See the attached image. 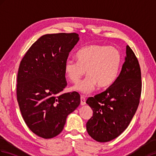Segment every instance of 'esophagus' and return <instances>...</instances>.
I'll return each mask as SVG.
<instances>
[{
  "label": "esophagus",
  "mask_w": 156,
  "mask_h": 156,
  "mask_svg": "<svg viewBox=\"0 0 156 156\" xmlns=\"http://www.w3.org/2000/svg\"><path fill=\"white\" fill-rule=\"evenodd\" d=\"M80 104L81 106H84L86 104V98L82 96L80 97Z\"/></svg>",
  "instance_id": "esophagus-1"
}]
</instances>
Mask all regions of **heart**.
Wrapping results in <instances>:
<instances>
[{"label":"heart","mask_w":156,"mask_h":156,"mask_svg":"<svg viewBox=\"0 0 156 156\" xmlns=\"http://www.w3.org/2000/svg\"><path fill=\"white\" fill-rule=\"evenodd\" d=\"M78 61L68 59L64 72L72 83H77L86 71V78L72 88L88 94L96 89L107 88L116 80L122 65V56L114 47L91 44L81 48L76 54Z\"/></svg>","instance_id":"1"}]
</instances>
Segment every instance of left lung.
Instances as JSON below:
<instances>
[{"label":"left lung","instance_id":"obj_1","mask_svg":"<svg viewBox=\"0 0 156 156\" xmlns=\"http://www.w3.org/2000/svg\"><path fill=\"white\" fill-rule=\"evenodd\" d=\"M142 91L141 70L132 50L126 46V56L120 73L106 91L86 100L93 115L86 129L94 140L107 142L128 128L138 107Z\"/></svg>","mask_w":156,"mask_h":156}]
</instances>
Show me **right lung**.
<instances>
[{"label": "right lung", "instance_id": "1", "mask_svg": "<svg viewBox=\"0 0 156 156\" xmlns=\"http://www.w3.org/2000/svg\"><path fill=\"white\" fill-rule=\"evenodd\" d=\"M76 33L43 35L22 59L17 75V100L31 131L49 139L62 131L66 118L80 104L76 92L60 94L66 86L64 63L79 41Z\"/></svg>", "mask_w": 156, "mask_h": 156}]
</instances>
